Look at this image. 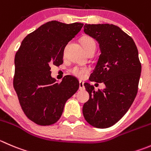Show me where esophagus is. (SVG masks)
<instances>
[{
  "label": "esophagus",
  "instance_id": "34e87169",
  "mask_svg": "<svg viewBox=\"0 0 151 151\" xmlns=\"http://www.w3.org/2000/svg\"><path fill=\"white\" fill-rule=\"evenodd\" d=\"M79 88H80V90H84V82L80 80V82H79Z\"/></svg>",
  "mask_w": 151,
  "mask_h": 151
}]
</instances>
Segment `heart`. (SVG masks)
<instances>
[{
  "mask_svg": "<svg viewBox=\"0 0 151 151\" xmlns=\"http://www.w3.org/2000/svg\"><path fill=\"white\" fill-rule=\"evenodd\" d=\"M81 44L85 51L91 48H96V43L94 40L91 37L89 36H84L82 37ZM71 72L74 75L77 76L79 78H83L86 74L89 72V69L88 68H83V67H74L71 70Z\"/></svg>",
  "mask_w": 151,
  "mask_h": 151,
  "instance_id": "heart-1",
  "label": "heart"
}]
</instances>
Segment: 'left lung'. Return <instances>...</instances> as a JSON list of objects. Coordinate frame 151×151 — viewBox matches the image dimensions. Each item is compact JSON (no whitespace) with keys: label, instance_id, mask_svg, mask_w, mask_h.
Returning <instances> with one entry per match:
<instances>
[{"label":"left lung","instance_id":"1","mask_svg":"<svg viewBox=\"0 0 151 151\" xmlns=\"http://www.w3.org/2000/svg\"><path fill=\"white\" fill-rule=\"evenodd\" d=\"M84 32L99 43L100 55L91 81L103 83L104 90L95 91L84 84L89 99L84 104L86 120L95 128H107L127 113L138 91L141 63L134 40L113 24H85Z\"/></svg>","mask_w":151,"mask_h":151}]
</instances>
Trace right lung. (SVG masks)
Segmentation results:
<instances>
[{
    "label": "right lung",
    "mask_w": 151,
    "mask_h": 151,
    "mask_svg": "<svg viewBox=\"0 0 151 151\" xmlns=\"http://www.w3.org/2000/svg\"><path fill=\"white\" fill-rule=\"evenodd\" d=\"M83 26L52 20L28 35L14 58V88L23 112L40 125L59 120L66 101L77 92L79 81L67 76L58 83L51 65L63 63V51Z\"/></svg>",
    "instance_id": "obj_1"
}]
</instances>
